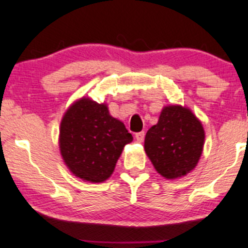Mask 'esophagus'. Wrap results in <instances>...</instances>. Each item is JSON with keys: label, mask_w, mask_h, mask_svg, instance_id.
I'll return each instance as SVG.
<instances>
[{"label": "esophagus", "mask_w": 248, "mask_h": 248, "mask_svg": "<svg viewBox=\"0 0 248 248\" xmlns=\"http://www.w3.org/2000/svg\"><path fill=\"white\" fill-rule=\"evenodd\" d=\"M144 138H145V132H139V133H136L137 141L142 142V141H144Z\"/></svg>", "instance_id": "1"}]
</instances>
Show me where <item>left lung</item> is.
I'll return each mask as SVG.
<instances>
[{"mask_svg": "<svg viewBox=\"0 0 248 248\" xmlns=\"http://www.w3.org/2000/svg\"><path fill=\"white\" fill-rule=\"evenodd\" d=\"M204 139L202 122L191 110L168 106L161 111L157 124L147 131L144 147L157 172L172 180L196 168Z\"/></svg>", "mask_w": 248, "mask_h": 248, "instance_id": "obj_1", "label": "left lung"}]
</instances>
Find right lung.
I'll return each instance as SVG.
<instances>
[{
	"label": "right lung",
	"mask_w": 248,
	"mask_h": 248,
	"mask_svg": "<svg viewBox=\"0 0 248 248\" xmlns=\"http://www.w3.org/2000/svg\"><path fill=\"white\" fill-rule=\"evenodd\" d=\"M133 140L107 104L80 98L64 112L60 127V151L77 177L103 182L114 171L124 145Z\"/></svg>",
	"instance_id": "obj_1"
}]
</instances>
